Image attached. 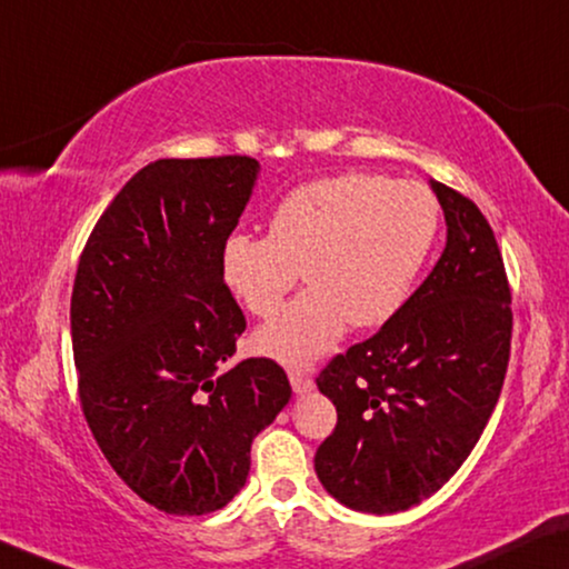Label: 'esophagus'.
<instances>
[{"mask_svg": "<svg viewBox=\"0 0 569 569\" xmlns=\"http://www.w3.org/2000/svg\"><path fill=\"white\" fill-rule=\"evenodd\" d=\"M290 383L295 395H308V391L315 389V381L305 371H290Z\"/></svg>", "mask_w": 569, "mask_h": 569, "instance_id": "obj_1", "label": "esophagus"}]
</instances>
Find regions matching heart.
I'll use <instances>...</instances> for the list:
<instances>
[{
  "label": "heart",
  "mask_w": 569,
  "mask_h": 569,
  "mask_svg": "<svg viewBox=\"0 0 569 569\" xmlns=\"http://www.w3.org/2000/svg\"><path fill=\"white\" fill-rule=\"evenodd\" d=\"M440 229V206L422 182L348 172L292 190L269 236L233 233L221 272L243 308L269 318L295 290H310L257 333L267 356L308 366L346 326L379 328L405 308Z\"/></svg>",
  "instance_id": "obj_1"
}]
</instances>
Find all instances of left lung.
Segmentation results:
<instances>
[{
	"instance_id": "8db88e82",
	"label": "left lung",
	"mask_w": 569,
	"mask_h": 569,
	"mask_svg": "<svg viewBox=\"0 0 569 569\" xmlns=\"http://www.w3.org/2000/svg\"><path fill=\"white\" fill-rule=\"evenodd\" d=\"M448 243L379 333L336 356L318 389L338 425L315 473L340 503L397 513L456 476L491 419L511 351V290L486 216L432 180Z\"/></svg>"
}]
</instances>
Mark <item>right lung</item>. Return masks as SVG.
I'll return each mask as SVG.
<instances>
[{
  "mask_svg": "<svg viewBox=\"0 0 569 569\" xmlns=\"http://www.w3.org/2000/svg\"><path fill=\"white\" fill-rule=\"evenodd\" d=\"M257 174L241 154L150 162L78 261L71 336L83 417L117 476L164 513L223 509L247 483L254 437L292 397L272 358L221 371L247 330L221 251Z\"/></svg>",
  "mask_w": 569,
  "mask_h": 569,
  "instance_id": "add662e5",
  "label": "right lung"
}]
</instances>
